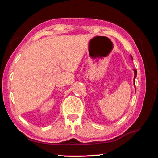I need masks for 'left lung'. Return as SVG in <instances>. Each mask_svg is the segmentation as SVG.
Listing matches in <instances>:
<instances>
[{"mask_svg": "<svg viewBox=\"0 0 158 158\" xmlns=\"http://www.w3.org/2000/svg\"><path fill=\"white\" fill-rule=\"evenodd\" d=\"M131 56V58H132V59H133L132 56ZM134 72H135V77H134V85H135V78H136V77H137V70H136V69H134Z\"/></svg>", "mask_w": 158, "mask_h": 158, "instance_id": "obj_1", "label": "left lung"}]
</instances>
